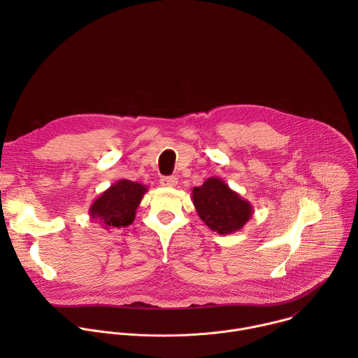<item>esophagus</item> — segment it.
Here are the masks:
<instances>
[{"label": "esophagus", "instance_id": "1", "mask_svg": "<svg viewBox=\"0 0 358 358\" xmlns=\"http://www.w3.org/2000/svg\"><path fill=\"white\" fill-rule=\"evenodd\" d=\"M177 182H178V180H177V177H174V176H170V177H162V180H160L162 187H166V188L176 187V185H177Z\"/></svg>", "mask_w": 358, "mask_h": 358}]
</instances>
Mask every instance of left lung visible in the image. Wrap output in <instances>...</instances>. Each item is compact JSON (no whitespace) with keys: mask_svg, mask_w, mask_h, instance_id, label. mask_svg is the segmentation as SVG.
<instances>
[{"mask_svg":"<svg viewBox=\"0 0 358 358\" xmlns=\"http://www.w3.org/2000/svg\"><path fill=\"white\" fill-rule=\"evenodd\" d=\"M198 217L220 235H229L243 228L253 214L252 203L218 178L210 177L191 191Z\"/></svg>","mask_w":358,"mask_h":358,"instance_id":"1","label":"left lung"}]
</instances>
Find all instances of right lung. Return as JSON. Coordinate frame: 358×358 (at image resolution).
<instances>
[{
	"label": "right lung",
	"mask_w": 358,
	"mask_h": 358,
	"mask_svg": "<svg viewBox=\"0 0 358 358\" xmlns=\"http://www.w3.org/2000/svg\"><path fill=\"white\" fill-rule=\"evenodd\" d=\"M148 188L130 180H119L101 192L89 208V217L103 229L124 228L133 224L136 211Z\"/></svg>",
	"instance_id": "1"
}]
</instances>
